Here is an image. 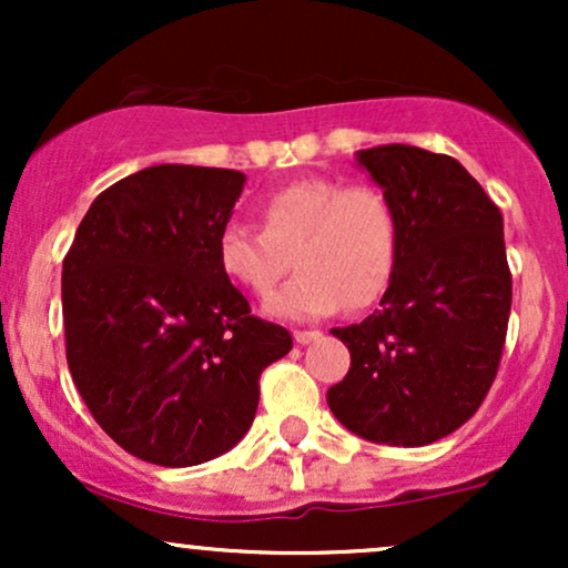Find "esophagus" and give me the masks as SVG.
Masks as SVG:
<instances>
[{
  "label": "esophagus",
  "instance_id": "esophagus-1",
  "mask_svg": "<svg viewBox=\"0 0 568 568\" xmlns=\"http://www.w3.org/2000/svg\"><path fill=\"white\" fill-rule=\"evenodd\" d=\"M293 338H296V344H312L321 338V331H293Z\"/></svg>",
  "mask_w": 568,
  "mask_h": 568
}]
</instances>
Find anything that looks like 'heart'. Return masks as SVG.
I'll list each match as a JSON object with an SVG mask.
<instances>
[{
	"instance_id": "1",
	"label": "heart",
	"mask_w": 568,
	"mask_h": 568,
	"mask_svg": "<svg viewBox=\"0 0 568 568\" xmlns=\"http://www.w3.org/2000/svg\"><path fill=\"white\" fill-rule=\"evenodd\" d=\"M262 230L226 221L216 237L221 272L264 298L296 264L298 275L266 304L285 321L368 310L393 285L400 262V219L374 186L302 179L262 202Z\"/></svg>"
}]
</instances>
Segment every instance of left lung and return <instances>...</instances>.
I'll use <instances>...</instances> for the list:
<instances>
[{
  "instance_id": "8db88e82",
  "label": "left lung",
  "mask_w": 568,
  "mask_h": 568,
  "mask_svg": "<svg viewBox=\"0 0 568 568\" xmlns=\"http://www.w3.org/2000/svg\"><path fill=\"white\" fill-rule=\"evenodd\" d=\"M400 219V262L382 310L334 328L349 371L328 406L349 433L427 446L480 408L507 336L513 277L499 207L448 154L408 143L357 152Z\"/></svg>"
}]
</instances>
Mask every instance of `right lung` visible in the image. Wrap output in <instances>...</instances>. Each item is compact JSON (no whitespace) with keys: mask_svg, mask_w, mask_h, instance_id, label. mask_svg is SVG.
Returning a JSON list of instances; mask_svg holds the SVG:
<instances>
[{"mask_svg":"<svg viewBox=\"0 0 568 568\" xmlns=\"http://www.w3.org/2000/svg\"><path fill=\"white\" fill-rule=\"evenodd\" d=\"M243 184L224 168H143L98 194L63 258L71 379L103 433L152 465L237 446L258 376L293 347L219 266Z\"/></svg>","mask_w":568,"mask_h":568,"instance_id":"1","label":"right lung"}]
</instances>
